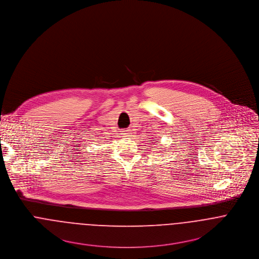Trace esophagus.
Returning <instances> with one entry per match:
<instances>
[{
    "mask_svg": "<svg viewBox=\"0 0 259 259\" xmlns=\"http://www.w3.org/2000/svg\"><path fill=\"white\" fill-rule=\"evenodd\" d=\"M124 136H129V130H124L122 133Z\"/></svg>",
    "mask_w": 259,
    "mask_h": 259,
    "instance_id": "esophagus-1",
    "label": "esophagus"
}]
</instances>
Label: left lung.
Returning a JSON list of instances; mask_svg holds the SVG:
<instances>
[{
    "label": "left lung",
    "instance_id": "left-lung-1",
    "mask_svg": "<svg viewBox=\"0 0 259 259\" xmlns=\"http://www.w3.org/2000/svg\"><path fill=\"white\" fill-rule=\"evenodd\" d=\"M150 142H151V141H150ZM151 143H152V142H151Z\"/></svg>",
    "mask_w": 259,
    "mask_h": 259
}]
</instances>
